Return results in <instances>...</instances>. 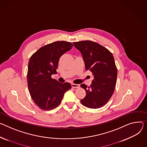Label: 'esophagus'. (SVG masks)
I'll return each mask as SVG.
<instances>
[{
  "mask_svg": "<svg viewBox=\"0 0 147 147\" xmlns=\"http://www.w3.org/2000/svg\"><path fill=\"white\" fill-rule=\"evenodd\" d=\"M71 86H72L73 88H79L80 87V85L79 84H74V83L71 84Z\"/></svg>",
  "mask_w": 147,
  "mask_h": 147,
  "instance_id": "34e87169",
  "label": "esophagus"
}]
</instances>
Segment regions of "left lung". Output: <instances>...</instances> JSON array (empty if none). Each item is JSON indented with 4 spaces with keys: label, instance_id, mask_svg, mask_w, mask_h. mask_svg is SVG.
Masks as SVG:
<instances>
[{
    "label": "left lung",
    "instance_id": "obj_1",
    "mask_svg": "<svg viewBox=\"0 0 147 147\" xmlns=\"http://www.w3.org/2000/svg\"><path fill=\"white\" fill-rule=\"evenodd\" d=\"M82 54L86 70H90L94 79L89 89L82 84L86 92L82 104L89 108L97 109L105 105L114 92L117 79V68L111 52L99 44L92 41L73 42Z\"/></svg>",
    "mask_w": 147,
    "mask_h": 147
}]
</instances>
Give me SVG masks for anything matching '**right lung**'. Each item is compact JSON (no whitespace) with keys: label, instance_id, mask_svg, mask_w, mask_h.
<instances>
[{"label":"right lung","instance_id":"1","mask_svg":"<svg viewBox=\"0 0 147 147\" xmlns=\"http://www.w3.org/2000/svg\"><path fill=\"white\" fill-rule=\"evenodd\" d=\"M73 44L55 41L36 51L29 59L27 73L29 92L34 103L40 109L52 110L59 105L64 93L71 88L70 83H61L53 79L60 58L71 50Z\"/></svg>","mask_w":147,"mask_h":147}]
</instances>
